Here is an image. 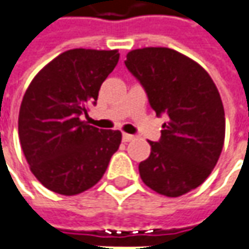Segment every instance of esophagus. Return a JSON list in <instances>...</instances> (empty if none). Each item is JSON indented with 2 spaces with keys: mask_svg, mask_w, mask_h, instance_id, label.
Instances as JSON below:
<instances>
[{
  "mask_svg": "<svg viewBox=\"0 0 249 249\" xmlns=\"http://www.w3.org/2000/svg\"><path fill=\"white\" fill-rule=\"evenodd\" d=\"M135 139V136L131 135V134H123V141L124 142H131V141H134Z\"/></svg>",
  "mask_w": 249,
  "mask_h": 249,
  "instance_id": "34e87169",
  "label": "esophagus"
}]
</instances>
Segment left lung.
I'll return each mask as SVG.
<instances>
[{
	"label": "left lung",
	"mask_w": 249,
	"mask_h": 249,
	"mask_svg": "<svg viewBox=\"0 0 249 249\" xmlns=\"http://www.w3.org/2000/svg\"><path fill=\"white\" fill-rule=\"evenodd\" d=\"M125 67L142 85L157 117L167 115L161 136L149 142L141 178L166 196H179L209 177L224 143V108L209 73L166 47L129 51Z\"/></svg>",
	"instance_id": "1"
}]
</instances>
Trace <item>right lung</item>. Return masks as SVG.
I'll return each mask as SVG.
<instances>
[{
    "mask_svg": "<svg viewBox=\"0 0 249 249\" xmlns=\"http://www.w3.org/2000/svg\"><path fill=\"white\" fill-rule=\"evenodd\" d=\"M118 58L117 50H70L29 85L19 111V141L32 173L50 191L76 195L92 188L118 150L120 131L85 121Z\"/></svg>",
    "mask_w": 249,
    "mask_h": 249,
    "instance_id": "obj_1",
    "label": "right lung"
}]
</instances>
